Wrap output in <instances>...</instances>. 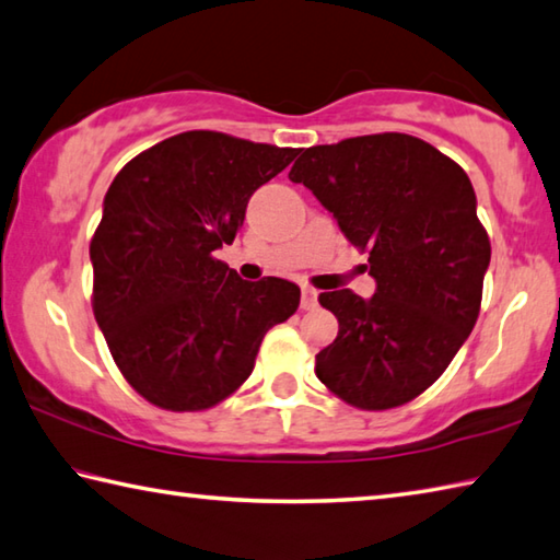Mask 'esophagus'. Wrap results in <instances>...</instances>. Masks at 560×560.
I'll list each match as a JSON object with an SVG mask.
<instances>
[{"instance_id":"1","label":"esophagus","mask_w":560,"mask_h":560,"mask_svg":"<svg viewBox=\"0 0 560 560\" xmlns=\"http://www.w3.org/2000/svg\"><path fill=\"white\" fill-rule=\"evenodd\" d=\"M315 306H318V291L311 289V287H303L301 289V308L313 311Z\"/></svg>"}]
</instances>
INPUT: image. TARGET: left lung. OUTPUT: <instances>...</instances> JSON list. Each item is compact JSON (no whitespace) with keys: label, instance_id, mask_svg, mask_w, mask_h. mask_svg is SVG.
Wrapping results in <instances>:
<instances>
[{"label":"left lung","instance_id":"left-lung-1","mask_svg":"<svg viewBox=\"0 0 560 560\" xmlns=\"http://www.w3.org/2000/svg\"><path fill=\"white\" fill-rule=\"evenodd\" d=\"M289 178L338 220L350 245L370 252L377 291L318 296L340 323L315 354V374L350 406L384 411L441 377L475 328L490 237L472 183L429 141L399 131L311 147Z\"/></svg>","mask_w":560,"mask_h":560}]
</instances>
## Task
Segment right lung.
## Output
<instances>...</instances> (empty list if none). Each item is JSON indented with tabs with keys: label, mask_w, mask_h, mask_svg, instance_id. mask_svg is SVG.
<instances>
[{
	"label": "right lung",
	"mask_w": 560,
	"mask_h": 560,
	"mask_svg": "<svg viewBox=\"0 0 560 560\" xmlns=\"http://www.w3.org/2000/svg\"><path fill=\"white\" fill-rule=\"evenodd\" d=\"M296 154L196 129L141 151L112 180L90 242L93 311L119 372L159 409L228 399L267 330L296 313V283L242 281L212 254L232 245L252 192Z\"/></svg>",
	"instance_id": "right-lung-1"
}]
</instances>
